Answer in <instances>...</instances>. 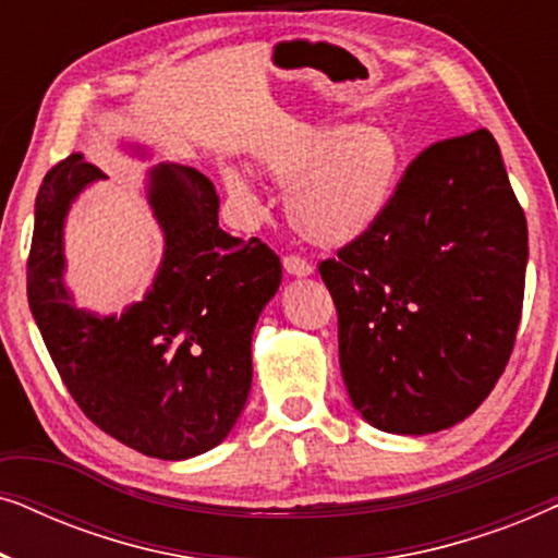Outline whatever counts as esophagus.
I'll return each instance as SVG.
<instances>
[{"instance_id": "34e87169", "label": "esophagus", "mask_w": 558, "mask_h": 558, "mask_svg": "<svg viewBox=\"0 0 558 558\" xmlns=\"http://www.w3.org/2000/svg\"><path fill=\"white\" fill-rule=\"evenodd\" d=\"M284 269L287 274H292V277H307V274H312V264L300 254H287Z\"/></svg>"}]
</instances>
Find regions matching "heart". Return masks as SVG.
<instances>
[{
  "mask_svg": "<svg viewBox=\"0 0 558 558\" xmlns=\"http://www.w3.org/2000/svg\"><path fill=\"white\" fill-rule=\"evenodd\" d=\"M264 172L289 187L287 216L304 239L340 246L361 239L391 208L407 151L388 126H330L294 134L262 157ZM235 195L248 190L226 178Z\"/></svg>",
  "mask_w": 558,
  "mask_h": 558,
  "instance_id": "b5f03b06",
  "label": "heart"
}]
</instances>
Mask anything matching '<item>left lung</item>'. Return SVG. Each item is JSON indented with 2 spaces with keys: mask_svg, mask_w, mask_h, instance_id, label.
Returning <instances> with one entry per match:
<instances>
[{
  "mask_svg": "<svg viewBox=\"0 0 558 558\" xmlns=\"http://www.w3.org/2000/svg\"><path fill=\"white\" fill-rule=\"evenodd\" d=\"M525 258L523 208L487 129L411 159L386 216L319 262L365 422L432 434L490 396L521 325Z\"/></svg>",
  "mask_w": 558,
  "mask_h": 558,
  "instance_id": "1",
  "label": "left lung"
}]
</instances>
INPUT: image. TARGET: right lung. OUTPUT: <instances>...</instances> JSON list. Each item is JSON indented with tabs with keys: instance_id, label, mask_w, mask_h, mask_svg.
<instances>
[{
	"instance_id": "1",
	"label": "right lung",
	"mask_w": 558,
	"mask_h": 558,
	"mask_svg": "<svg viewBox=\"0 0 558 558\" xmlns=\"http://www.w3.org/2000/svg\"><path fill=\"white\" fill-rule=\"evenodd\" d=\"M106 174L75 155L45 174L35 201L27 300L68 393L98 429L159 460L220 445L251 391V332L281 281L264 241L218 228V195L193 167L159 165L149 203L165 262L144 302L121 317L75 310L63 287L68 205Z\"/></svg>"
}]
</instances>
